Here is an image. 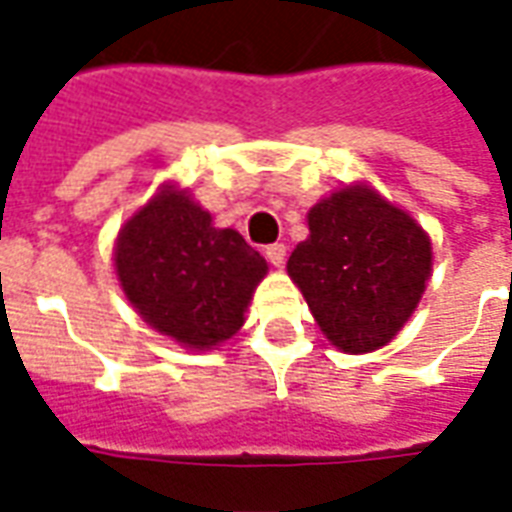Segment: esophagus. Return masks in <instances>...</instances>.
<instances>
[{
  "mask_svg": "<svg viewBox=\"0 0 512 512\" xmlns=\"http://www.w3.org/2000/svg\"><path fill=\"white\" fill-rule=\"evenodd\" d=\"M285 255H288V249H285V244H271L266 246V257L271 266H282L285 263Z\"/></svg>",
  "mask_w": 512,
  "mask_h": 512,
  "instance_id": "1",
  "label": "esophagus"
}]
</instances>
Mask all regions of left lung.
I'll list each match as a JSON object with an SVG mask.
<instances>
[{
  "label": "left lung",
  "mask_w": 512,
  "mask_h": 512,
  "mask_svg": "<svg viewBox=\"0 0 512 512\" xmlns=\"http://www.w3.org/2000/svg\"><path fill=\"white\" fill-rule=\"evenodd\" d=\"M310 238L288 260L329 343L370 354L417 310L433 266L428 233L365 183L345 186L307 213Z\"/></svg>",
  "instance_id": "obj_1"
}]
</instances>
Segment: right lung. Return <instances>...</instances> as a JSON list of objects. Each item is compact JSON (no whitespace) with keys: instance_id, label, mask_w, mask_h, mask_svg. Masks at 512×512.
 Instances as JSON below:
<instances>
[{"instance_id":"1","label":"right lung","mask_w":512,"mask_h":512,"mask_svg":"<svg viewBox=\"0 0 512 512\" xmlns=\"http://www.w3.org/2000/svg\"><path fill=\"white\" fill-rule=\"evenodd\" d=\"M117 279L147 326L183 348H213L244 326L266 260L189 191L164 186L123 224L115 244Z\"/></svg>"}]
</instances>
